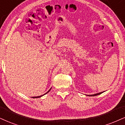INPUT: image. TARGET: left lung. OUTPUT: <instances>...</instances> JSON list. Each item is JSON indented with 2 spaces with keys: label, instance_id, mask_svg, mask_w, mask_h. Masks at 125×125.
<instances>
[{
  "label": "left lung",
  "instance_id": "8db88e82",
  "mask_svg": "<svg viewBox=\"0 0 125 125\" xmlns=\"http://www.w3.org/2000/svg\"><path fill=\"white\" fill-rule=\"evenodd\" d=\"M102 93H103V92H100V93H99L94 94H93V95H88V96H95V95H99V94H101Z\"/></svg>",
  "mask_w": 125,
  "mask_h": 125
}]
</instances>
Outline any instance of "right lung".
<instances>
[{
	"instance_id": "add662e5",
	"label": "right lung",
	"mask_w": 125,
	"mask_h": 125,
	"mask_svg": "<svg viewBox=\"0 0 125 125\" xmlns=\"http://www.w3.org/2000/svg\"><path fill=\"white\" fill-rule=\"evenodd\" d=\"M50 90H51V89H50V90H49L48 91V92H47V93H48V92H50ZM46 93L44 94H46ZM44 94H43V95H44ZM43 95H40V96H38V97H32V98H39V97H42V96H43Z\"/></svg>"
}]
</instances>
